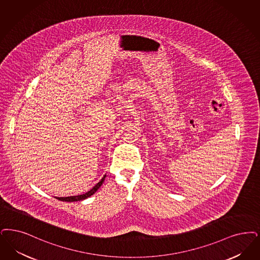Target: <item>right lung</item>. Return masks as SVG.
I'll return each mask as SVG.
<instances>
[{
    "label": "right lung",
    "instance_id": "obj_1",
    "mask_svg": "<svg viewBox=\"0 0 260 260\" xmlns=\"http://www.w3.org/2000/svg\"><path fill=\"white\" fill-rule=\"evenodd\" d=\"M105 176L106 175H104L103 178H102V180L95 185V186H93L89 191H87L86 193H83V194H80V196H75V197H67V198H56L57 199H59V200H61V201H68V202H73V201H80V200H84V199H86V198H90L91 196H93V193L101 187V186L103 185V183H104V179H105Z\"/></svg>",
    "mask_w": 260,
    "mask_h": 260
}]
</instances>
